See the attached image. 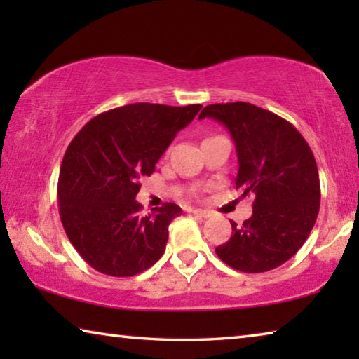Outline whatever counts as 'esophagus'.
<instances>
[{"label": "esophagus", "mask_w": 359, "mask_h": 359, "mask_svg": "<svg viewBox=\"0 0 359 359\" xmlns=\"http://www.w3.org/2000/svg\"><path fill=\"white\" fill-rule=\"evenodd\" d=\"M191 214L198 215V217H203V218H208L210 217V212L209 210H203V209H190Z\"/></svg>", "instance_id": "obj_1"}]
</instances>
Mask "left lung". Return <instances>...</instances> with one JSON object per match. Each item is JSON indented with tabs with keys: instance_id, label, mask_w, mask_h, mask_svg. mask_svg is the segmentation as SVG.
Here are the masks:
<instances>
[{
	"instance_id": "1",
	"label": "left lung",
	"mask_w": 359,
	"mask_h": 359,
	"mask_svg": "<svg viewBox=\"0 0 359 359\" xmlns=\"http://www.w3.org/2000/svg\"><path fill=\"white\" fill-rule=\"evenodd\" d=\"M214 118L229 130L239 172L236 190L252 196L253 214L215 248L236 271L259 274L293 257L309 238L320 210L317 161L306 139L288 120L250 102L210 104L199 118Z\"/></svg>"
}]
</instances>
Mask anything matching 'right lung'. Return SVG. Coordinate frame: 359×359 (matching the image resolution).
<instances>
[{
    "instance_id": "add662e5",
    "label": "right lung",
    "mask_w": 359,
    "mask_h": 359,
    "mask_svg": "<svg viewBox=\"0 0 359 359\" xmlns=\"http://www.w3.org/2000/svg\"><path fill=\"white\" fill-rule=\"evenodd\" d=\"M201 104L174 107L136 102L96 115L66 149L57 196L66 236L101 274L131 277L163 257L174 203L142 215L139 180L155 172L177 133Z\"/></svg>"
}]
</instances>
